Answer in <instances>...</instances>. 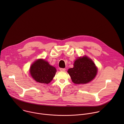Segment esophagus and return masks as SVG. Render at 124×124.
<instances>
[{
    "mask_svg": "<svg viewBox=\"0 0 124 124\" xmlns=\"http://www.w3.org/2000/svg\"><path fill=\"white\" fill-rule=\"evenodd\" d=\"M60 70H61V71L64 72V71H65V70H66V69H65V68H60Z\"/></svg>",
    "mask_w": 124,
    "mask_h": 124,
    "instance_id": "1",
    "label": "esophagus"
}]
</instances>
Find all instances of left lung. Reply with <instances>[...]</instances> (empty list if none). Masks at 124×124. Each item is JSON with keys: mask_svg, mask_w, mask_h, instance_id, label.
Instances as JSON below:
<instances>
[{"mask_svg": "<svg viewBox=\"0 0 124 124\" xmlns=\"http://www.w3.org/2000/svg\"><path fill=\"white\" fill-rule=\"evenodd\" d=\"M68 73L76 84H85L93 80L97 73V68L93 62L86 56L77 59L74 67Z\"/></svg>", "mask_w": 124, "mask_h": 124, "instance_id": "left-lung-1", "label": "left lung"}]
</instances>
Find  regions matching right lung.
<instances>
[{"instance_id": "add662e5", "label": "right lung", "mask_w": 124, "mask_h": 124, "mask_svg": "<svg viewBox=\"0 0 124 124\" xmlns=\"http://www.w3.org/2000/svg\"><path fill=\"white\" fill-rule=\"evenodd\" d=\"M56 72L55 68L43 59L35 61L30 69L32 77L35 80L41 83H49L55 76Z\"/></svg>"}]
</instances>
